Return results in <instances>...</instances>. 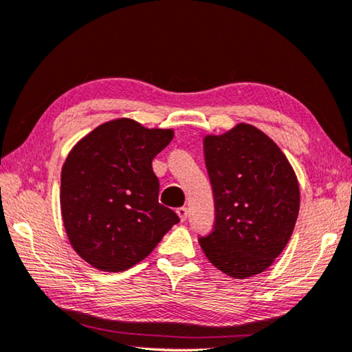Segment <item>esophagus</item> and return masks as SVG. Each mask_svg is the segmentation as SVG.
Instances as JSON below:
<instances>
[{
	"instance_id": "1",
	"label": "esophagus",
	"mask_w": 352,
	"mask_h": 352,
	"mask_svg": "<svg viewBox=\"0 0 352 352\" xmlns=\"http://www.w3.org/2000/svg\"><path fill=\"white\" fill-rule=\"evenodd\" d=\"M177 215L182 219V221H186V219H188V208H178Z\"/></svg>"
}]
</instances>
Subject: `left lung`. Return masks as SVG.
Here are the masks:
<instances>
[{
    "label": "left lung",
    "instance_id": "8db88e82",
    "mask_svg": "<svg viewBox=\"0 0 352 352\" xmlns=\"http://www.w3.org/2000/svg\"><path fill=\"white\" fill-rule=\"evenodd\" d=\"M215 223L199 245L218 270L235 279L263 273L290 239L299 215L298 177L287 155L263 131L236 123L206 134Z\"/></svg>",
    "mask_w": 352,
    "mask_h": 352
}]
</instances>
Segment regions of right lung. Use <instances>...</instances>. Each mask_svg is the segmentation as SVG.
<instances>
[{"mask_svg": "<svg viewBox=\"0 0 352 352\" xmlns=\"http://www.w3.org/2000/svg\"><path fill=\"white\" fill-rule=\"evenodd\" d=\"M128 117L102 123L68 153L60 172V213L73 250L100 272H123L155 249L174 210L158 203L154 157L174 139Z\"/></svg>", "mask_w": 352, "mask_h": 352, "instance_id": "1", "label": "right lung"}]
</instances>
